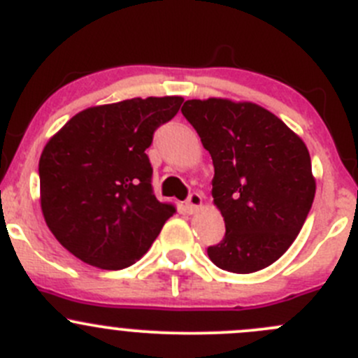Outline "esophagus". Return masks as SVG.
I'll list each match as a JSON object with an SVG mask.
<instances>
[{
  "label": "esophagus",
  "instance_id": "34e87169",
  "mask_svg": "<svg viewBox=\"0 0 358 358\" xmlns=\"http://www.w3.org/2000/svg\"><path fill=\"white\" fill-rule=\"evenodd\" d=\"M201 203H203V199H201V194L199 192H190L189 197H187V201H185V206H187V210L192 213V211H196L197 208L201 206Z\"/></svg>",
  "mask_w": 358,
  "mask_h": 358
}]
</instances>
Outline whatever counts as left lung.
<instances>
[{
    "mask_svg": "<svg viewBox=\"0 0 358 358\" xmlns=\"http://www.w3.org/2000/svg\"><path fill=\"white\" fill-rule=\"evenodd\" d=\"M182 113L213 161V201L225 222L208 257L229 273L271 266L306 222L315 178L306 145L271 112L253 103L189 99Z\"/></svg>",
    "mask_w": 358,
    "mask_h": 358,
    "instance_id": "obj_1",
    "label": "left lung"
}]
</instances>
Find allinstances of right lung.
I'll use <instances>...</instances> for the list:
<instances>
[{"mask_svg":"<svg viewBox=\"0 0 358 358\" xmlns=\"http://www.w3.org/2000/svg\"><path fill=\"white\" fill-rule=\"evenodd\" d=\"M183 99L134 98L76 113L41 152V211L68 252L101 269L147 253L175 213L155 197L147 148Z\"/></svg>","mask_w":358,"mask_h":358,"instance_id":"right-lung-1","label":"right lung"}]
</instances>
